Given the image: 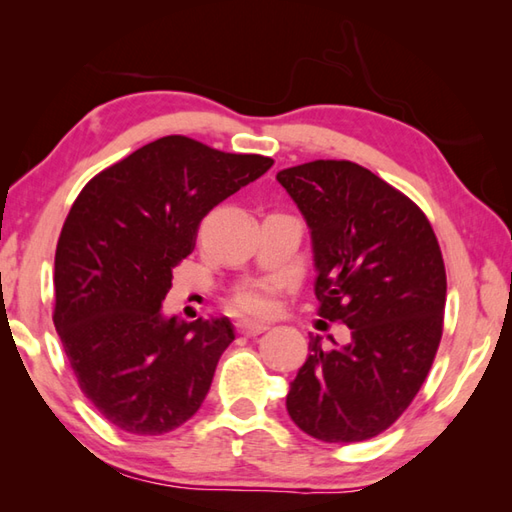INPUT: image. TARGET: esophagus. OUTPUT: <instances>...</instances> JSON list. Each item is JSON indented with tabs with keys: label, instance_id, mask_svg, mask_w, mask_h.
<instances>
[{
	"label": "esophagus",
	"instance_id": "34e87169",
	"mask_svg": "<svg viewBox=\"0 0 512 512\" xmlns=\"http://www.w3.org/2000/svg\"><path fill=\"white\" fill-rule=\"evenodd\" d=\"M237 330H239V334H244V336H257V334L266 332L268 325H264V323H253V321H242V323L237 325Z\"/></svg>",
	"mask_w": 512,
	"mask_h": 512
}]
</instances>
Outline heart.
Returning a JSON list of instances; mask_svg holds the SVG:
<instances>
[{"mask_svg": "<svg viewBox=\"0 0 512 512\" xmlns=\"http://www.w3.org/2000/svg\"><path fill=\"white\" fill-rule=\"evenodd\" d=\"M233 308L250 314V317H266L273 310V295H270V288L264 284L248 286L233 297Z\"/></svg>", "mask_w": 512, "mask_h": 512, "instance_id": "b5f03b06", "label": "heart"}]
</instances>
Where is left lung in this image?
<instances>
[{"label": "left lung", "instance_id": "left-lung-1", "mask_svg": "<svg viewBox=\"0 0 512 512\" xmlns=\"http://www.w3.org/2000/svg\"><path fill=\"white\" fill-rule=\"evenodd\" d=\"M310 228L319 317L352 332L310 354L290 383L292 422L323 442H363L405 411L442 339L447 273L436 233L416 204L350 160L277 173Z\"/></svg>", "mask_w": 512, "mask_h": 512}]
</instances>
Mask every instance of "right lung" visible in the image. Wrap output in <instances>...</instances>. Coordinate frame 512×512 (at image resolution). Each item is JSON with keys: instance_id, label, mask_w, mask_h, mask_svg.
<instances>
[{"instance_id": "1", "label": "right lung", "mask_w": 512, "mask_h": 512, "mask_svg": "<svg viewBox=\"0 0 512 512\" xmlns=\"http://www.w3.org/2000/svg\"><path fill=\"white\" fill-rule=\"evenodd\" d=\"M273 167L187 136L136 149L85 184L54 255V328L79 387L136 436L187 422L235 332L226 317L180 321L162 301L202 217Z\"/></svg>"}]
</instances>
